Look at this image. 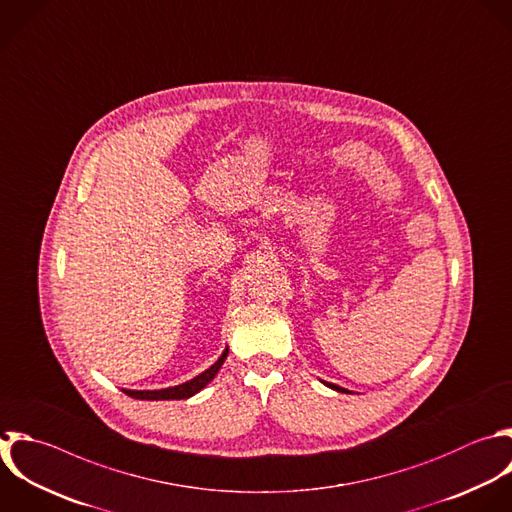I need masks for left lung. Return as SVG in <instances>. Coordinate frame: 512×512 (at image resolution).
I'll list each match as a JSON object with an SVG mask.
<instances>
[{
  "label": "left lung",
  "instance_id": "left-lung-1",
  "mask_svg": "<svg viewBox=\"0 0 512 512\" xmlns=\"http://www.w3.org/2000/svg\"><path fill=\"white\" fill-rule=\"evenodd\" d=\"M326 386H330V388H334V390H338V392H348L346 388H340V386H336V384H330V382H324Z\"/></svg>",
  "mask_w": 512,
  "mask_h": 512
}]
</instances>
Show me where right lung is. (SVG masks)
Wrapping results in <instances>:
<instances>
[{"instance_id": "add662e5", "label": "right lung", "mask_w": 512, "mask_h": 512, "mask_svg": "<svg viewBox=\"0 0 512 512\" xmlns=\"http://www.w3.org/2000/svg\"><path fill=\"white\" fill-rule=\"evenodd\" d=\"M228 356V348L222 352V356L208 368L204 370L202 374H198L196 378L184 382V384H178V386H170V388H162V390H126L124 392L132 398H140V400H180V398H190L194 396L196 392H200L210 380H214V376L218 374V370L222 368L224 360Z\"/></svg>"}]
</instances>
